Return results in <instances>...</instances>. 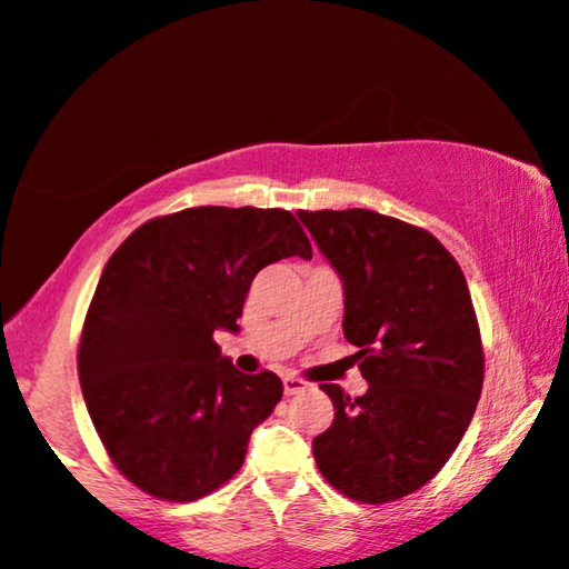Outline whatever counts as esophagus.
<instances>
[{"label":"esophagus","mask_w":569,"mask_h":569,"mask_svg":"<svg viewBox=\"0 0 569 569\" xmlns=\"http://www.w3.org/2000/svg\"><path fill=\"white\" fill-rule=\"evenodd\" d=\"M312 388L307 380H301V377H293V375H286L283 377V392L286 396H297V392H305Z\"/></svg>","instance_id":"esophagus-1"}]
</instances>
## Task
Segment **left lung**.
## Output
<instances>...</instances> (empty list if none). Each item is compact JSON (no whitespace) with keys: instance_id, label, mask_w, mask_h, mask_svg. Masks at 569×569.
Wrapping results in <instances>:
<instances>
[{"instance_id":"obj_1","label":"left lung","mask_w":569,"mask_h":569,"mask_svg":"<svg viewBox=\"0 0 569 569\" xmlns=\"http://www.w3.org/2000/svg\"><path fill=\"white\" fill-rule=\"evenodd\" d=\"M343 283V336L359 348L363 396L322 385L336 419L315 437L340 495L382 505L421 489L473 419L483 351L463 270L429 231L375 210H299Z\"/></svg>"}]
</instances>
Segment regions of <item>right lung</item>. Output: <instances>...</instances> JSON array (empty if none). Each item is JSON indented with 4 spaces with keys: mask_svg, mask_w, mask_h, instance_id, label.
I'll use <instances>...</instances> for the list:
<instances>
[{
    "mask_svg": "<svg viewBox=\"0 0 569 569\" xmlns=\"http://www.w3.org/2000/svg\"><path fill=\"white\" fill-rule=\"evenodd\" d=\"M283 257H312L289 210L213 206L153 218L109 257L78 375L106 452L134 487L192 502L244 463L283 385L241 375L213 332L239 330L254 276Z\"/></svg>",
    "mask_w": 569,
    "mask_h": 569,
    "instance_id": "add662e5",
    "label": "right lung"
}]
</instances>
